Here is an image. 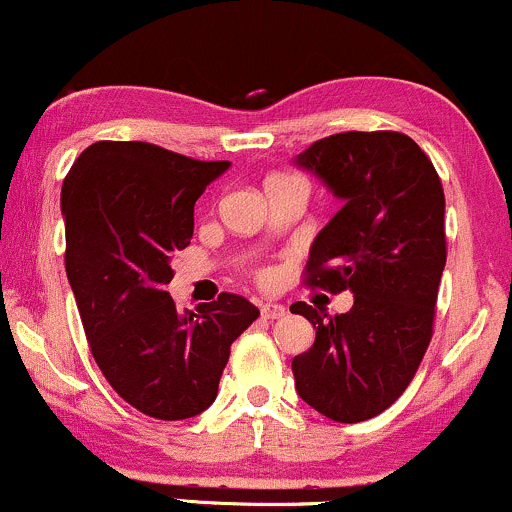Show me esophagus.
I'll use <instances>...</instances> for the list:
<instances>
[{
	"instance_id": "esophagus-1",
	"label": "esophagus",
	"mask_w": 512,
	"mask_h": 512,
	"mask_svg": "<svg viewBox=\"0 0 512 512\" xmlns=\"http://www.w3.org/2000/svg\"><path fill=\"white\" fill-rule=\"evenodd\" d=\"M260 313L265 320H277V318L286 316V308L282 306V303H262Z\"/></svg>"
}]
</instances>
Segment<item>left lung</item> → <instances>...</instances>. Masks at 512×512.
Returning <instances> with one entry per match:
<instances>
[{
	"label": "left lung",
	"instance_id": "1",
	"mask_svg": "<svg viewBox=\"0 0 512 512\" xmlns=\"http://www.w3.org/2000/svg\"><path fill=\"white\" fill-rule=\"evenodd\" d=\"M296 165L345 201L318 233L303 284L355 294L340 316L291 306L316 328L311 350L291 362L296 391L335 423H362L408 389L432 340L447 262L445 192L430 157L398 131L335 133Z\"/></svg>",
	"mask_w": 512,
	"mask_h": 512
}]
</instances>
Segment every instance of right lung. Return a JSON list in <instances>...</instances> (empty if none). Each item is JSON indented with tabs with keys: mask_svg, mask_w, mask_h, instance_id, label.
Listing matches in <instances>:
<instances>
[{
	"mask_svg": "<svg viewBox=\"0 0 512 512\" xmlns=\"http://www.w3.org/2000/svg\"><path fill=\"white\" fill-rule=\"evenodd\" d=\"M140 140H99L63 182L65 272L101 374L157 420L194 418L216 401L230 345L260 311L223 291L179 316L172 257L194 235V204L228 170Z\"/></svg>",
	"mask_w": 512,
	"mask_h": 512,
	"instance_id": "obj_1",
	"label": "right lung"
}]
</instances>
